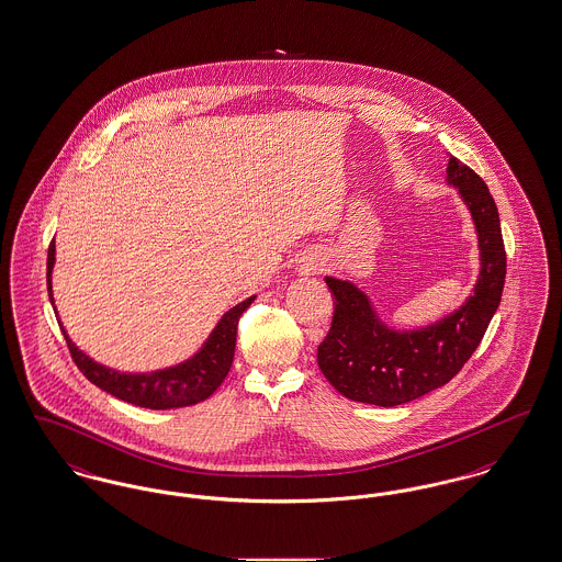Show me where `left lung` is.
Masks as SVG:
<instances>
[{
	"label": "left lung",
	"instance_id": "8db88e82",
	"mask_svg": "<svg viewBox=\"0 0 562 562\" xmlns=\"http://www.w3.org/2000/svg\"><path fill=\"white\" fill-rule=\"evenodd\" d=\"M447 177L476 223L479 284L465 305L445 321L396 333L376 321L369 299L353 284L326 278L335 312L318 346V367L349 401L396 406L442 387L472 358L499 307L508 263L495 200L481 177L457 158L449 160Z\"/></svg>",
	"mask_w": 562,
	"mask_h": 562
}]
</instances>
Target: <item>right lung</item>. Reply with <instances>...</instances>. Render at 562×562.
Masks as SVG:
<instances>
[{
  "label": "right lung",
  "mask_w": 562,
  "mask_h": 562,
  "mask_svg": "<svg viewBox=\"0 0 562 562\" xmlns=\"http://www.w3.org/2000/svg\"><path fill=\"white\" fill-rule=\"evenodd\" d=\"M54 266V241L48 248V293L53 301V282L50 273ZM255 301V296L238 303L234 310H229L221 322L216 324L213 335L209 337L206 346L200 349L191 360L166 369L147 374H124L117 371L105 369L103 364H97L90 360L83 351L71 344L65 328V341L69 353L80 369L83 376L94 383L97 387L105 390L111 396L120 401L131 402L143 408H179V406H191L198 402L206 401L214 390L225 381V376L232 369L234 351H236V335H238V322L244 310ZM60 324V322H58Z\"/></svg>",
  "instance_id": "right-lung-1"
}]
</instances>
